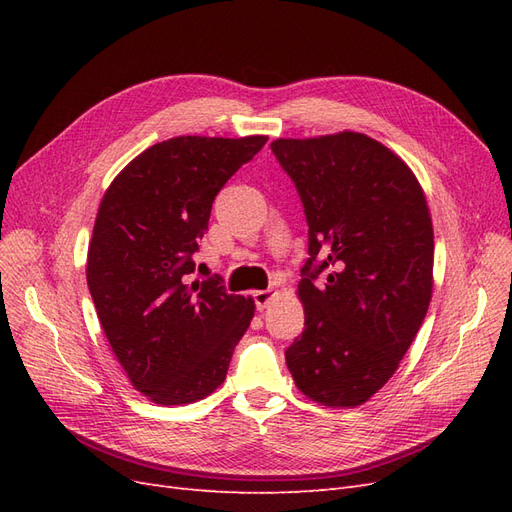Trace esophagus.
<instances>
[{"label":"esophagus","mask_w":512,"mask_h":512,"mask_svg":"<svg viewBox=\"0 0 512 512\" xmlns=\"http://www.w3.org/2000/svg\"><path fill=\"white\" fill-rule=\"evenodd\" d=\"M273 297H275V292L269 288V290H256L254 292V303H256V307L260 309H267L269 307V303L273 301Z\"/></svg>","instance_id":"34e87169"}]
</instances>
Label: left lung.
<instances>
[{"label": "left lung", "instance_id": "obj_1", "mask_svg": "<svg viewBox=\"0 0 512 512\" xmlns=\"http://www.w3.org/2000/svg\"><path fill=\"white\" fill-rule=\"evenodd\" d=\"M309 226L299 299L305 329L286 350L297 389L356 408L395 374L433 290V226L410 166L361 132L277 138ZM329 270L324 285L317 275Z\"/></svg>", "mask_w": 512, "mask_h": 512}]
</instances>
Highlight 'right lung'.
Listing matches in <instances>:
<instances>
[{
    "instance_id": "obj_1",
    "label": "right lung",
    "mask_w": 512,
    "mask_h": 512,
    "mask_svg": "<svg viewBox=\"0 0 512 512\" xmlns=\"http://www.w3.org/2000/svg\"><path fill=\"white\" fill-rule=\"evenodd\" d=\"M267 136H177L151 145L108 185L87 252V286L132 386L153 404L205 399L224 382L254 299L194 280L192 254L213 198Z\"/></svg>"
}]
</instances>
